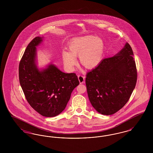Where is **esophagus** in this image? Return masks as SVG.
<instances>
[{
  "instance_id": "34e87169",
  "label": "esophagus",
  "mask_w": 153,
  "mask_h": 153,
  "mask_svg": "<svg viewBox=\"0 0 153 153\" xmlns=\"http://www.w3.org/2000/svg\"><path fill=\"white\" fill-rule=\"evenodd\" d=\"M78 79L80 81V84H82V83H84L85 82V77L82 75H78Z\"/></svg>"
}]
</instances>
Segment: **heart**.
<instances>
[{"label":"heart","instance_id":"1","mask_svg":"<svg viewBox=\"0 0 153 153\" xmlns=\"http://www.w3.org/2000/svg\"><path fill=\"white\" fill-rule=\"evenodd\" d=\"M102 39L95 36H85L75 39L68 46V51H63L62 57L66 68L72 71L77 64L75 57H78L80 63L89 69L100 62L103 52Z\"/></svg>","mask_w":153,"mask_h":153}]
</instances>
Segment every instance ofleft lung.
<instances>
[{"mask_svg":"<svg viewBox=\"0 0 153 153\" xmlns=\"http://www.w3.org/2000/svg\"><path fill=\"white\" fill-rule=\"evenodd\" d=\"M131 46L126 43L116 56L103 59L87 74L85 83L91 104L110 115L122 108L135 87L137 69Z\"/></svg>","mask_w":153,"mask_h":153,"instance_id":"1","label":"left lung"}]
</instances>
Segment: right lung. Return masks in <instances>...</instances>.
<instances>
[{"mask_svg": "<svg viewBox=\"0 0 153 153\" xmlns=\"http://www.w3.org/2000/svg\"><path fill=\"white\" fill-rule=\"evenodd\" d=\"M36 36L27 45L19 65V79L30 106L41 115L56 117L65 108L73 89L79 84L76 73H65L54 65L39 71L35 64Z\"/></svg>", "mask_w": 153, "mask_h": 153, "instance_id": "add662e5", "label": "right lung"}]
</instances>
